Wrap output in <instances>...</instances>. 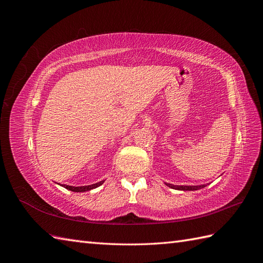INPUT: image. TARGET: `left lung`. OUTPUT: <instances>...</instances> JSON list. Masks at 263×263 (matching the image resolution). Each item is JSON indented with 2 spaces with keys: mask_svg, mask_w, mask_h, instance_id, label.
Segmentation results:
<instances>
[{
  "mask_svg": "<svg viewBox=\"0 0 263 263\" xmlns=\"http://www.w3.org/2000/svg\"><path fill=\"white\" fill-rule=\"evenodd\" d=\"M166 185L174 189V190H182V191H194V190H198V189H203L205 187L206 185H172V184H169V183H165Z\"/></svg>",
  "mask_w": 263,
  "mask_h": 263,
  "instance_id": "obj_1",
  "label": "left lung"
}]
</instances>
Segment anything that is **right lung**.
Segmentation results:
<instances>
[{
  "mask_svg": "<svg viewBox=\"0 0 263 263\" xmlns=\"http://www.w3.org/2000/svg\"><path fill=\"white\" fill-rule=\"evenodd\" d=\"M103 182H104V181H100L98 183H95V184L85 185V186H71V185H62V186L66 187L67 190L72 191V192H85V191H90L92 189H95V187L102 185Z\"/></svg>",
  "mask_w": 263,
  "mask_h": 263,
  "instance_id": "obj_1",
  "label": "right lung"
}]
</instances>
